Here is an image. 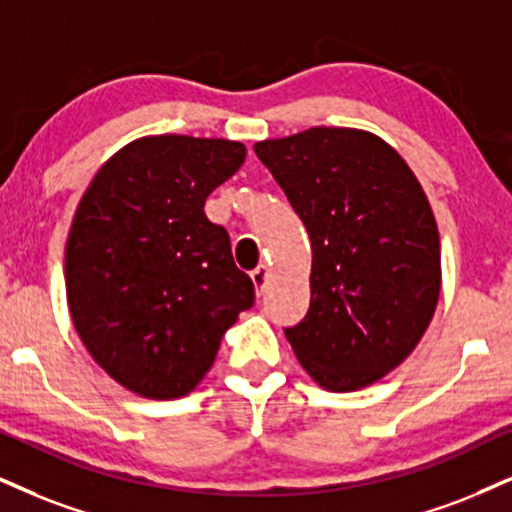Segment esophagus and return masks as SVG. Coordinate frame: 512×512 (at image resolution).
<instances>
[{
	"instance_id": "obj_1",
	"label": "esophagus",
	"mask_w": 512,
	"mask_h": 512,
	"mask_svg": "<svg viewBox=\"0 0 512 512\" xmlns=\"http://www.w3.org/2000/svg\"><path fill=\"white\" fill-rule=\"evenodd\" d=\"M251 280H254V285H256V294L261 296L263 292H266V285H268V268L256 266L254 270H251Z\"/></svg>"
}]
</instances>
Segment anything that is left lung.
<instances>
[{
  "label": "left lung",
  "mask_w": 512,
  "mask_h": 512,
  "mask_svg": "<svg viewBox=\"0 0 512 512\" xmlns=\"http://www.w3.org/2000/svg\"><path fill=\"white\" fill-rule=\"evenodd\" d=\"M313 246L311 306L285 327L320 387L353 391L394 370L430 325L439 230L418 178L380 137L311 128L258 142Z\"/></svg>",
  "instance_id": "8db88e82"
}]
</instances>
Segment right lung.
I'll return each mask as SVG.
<instances>
[{"instance_id": "obj_1", "label": "right lung", "mask_w": 512, "mask_h": 512, "mask_svg": "<svg viewBox=\"0 0 512 512\" xmlns=\"http://www.w3.org/2000/svg\"><path fill=\"white\" fill-rule=\"evenodd\" d=\"M246 147L156 135L99 168L66 244L75 330L118 384L147 399H178L206 375L227 327L254 306L230 235L206 197L242 168Z\"/></svg>"}]
</instances>
